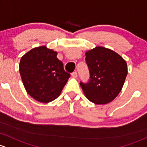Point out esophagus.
I'll list each match as a JSON object with an SVG mask.
<instances>
[{"instance_id":"1","label":"esophagus","mask_w":147,"mask_h":147,"mask_svg":"<svg viewBox=\"0 0 147 147\" xmlns=\"http://www.w3.org/2000/svg\"><path fill=\"white\" fill-rule=\"evenodd\" d=\"M71 76L74 77V78H77V76H78V74H77L76 72H73V73L71 74Z\"/></svg>"}]
</instances>
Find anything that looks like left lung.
<instances>
[{
  "mask_svg": "<svg viewBox=\"0 0 147 147\" xmlns=\"http://www.w3.org/2000/svg\"><path fill=\"white\" fill-rule=\"evenodd\" d=\"M85 55L90 72L88 82L80 83L85 96L97 105L109 103L123 87L127 75L126 61L117 53L102 47H96Z\"/></svg>",
  "mask_w": 147,
  "mask_h": 147,
  "instance_id": "1",
  "label": "left lung"
}]
</instances>
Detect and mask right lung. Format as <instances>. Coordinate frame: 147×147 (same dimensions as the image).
<instances>
[{"label": "right lung", "mask_w": 147, "mask_h": 147, "mask_svg": "<svg viewBox=\"0 0 147 147\" xmlns=\"http://www.w3.org/2000/svg\"><path fill=\"white\" fill-rule=\"evenodd\" d=\"M57 56V51L42 46L29 51L20 59L19 71L25 90L40 102L58 98L70 77Z\"/></svg>", "instance_id": "right-lung-1"}]
</instances>
